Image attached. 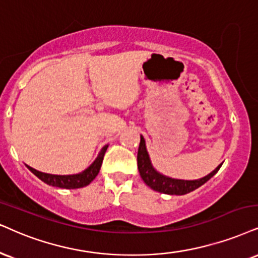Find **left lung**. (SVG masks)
Segmentation results:
<instances>
[{
    "label": "left lung",
    "mask_w": 258,
    "mask_h": 258,
    "mask_svg": "<svg viewBox=\"0 0 258 258\" xmlns=\"http://www.w3.org/2000/svg\"><path fill=\"white\" fill-rule=\"evenodd\" d=\"M220 164L212 171L211 173L207 176L200 178V179L194 180H184V179H176V178H171L164 176L163 173L158 172L157 170L152 165L151 158L146 148V141L144 136L141 135V141H140L139 152H138V167L140 176H141L144 182L147 184L149 187L159 191L161 194H167V195H185V194L194 191V190L203 185L206 182H208L211 178L218 172L219 168L221 167Z\"/></svg>",
    "instance_id": "8db88e82"
}]
</instances>
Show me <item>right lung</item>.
Segmentation results:
<instances>
[{
    "label": "right lung",
    "instance_id": "add662e5",
    "mask_svg": "<svg viewBox=\"0 0 258 258\" xmlns=\"http://www.w3.org/2000/svg\"><path fill=\"white\" fill-rule=\"evenodd\" d=\"M107 147H109V145H105L104 147L101 148V151L99 152V154L95 158L93 163L86 168V170L82 171V172L76 174H50L37 171L36 168L28 166V165H26V166L32 173L36 174L40 180L49 184V185L62 187V189H79V187H84L86 185H88V184L98 176Z\"/></svg>",
    "mask_w": 258,
    "mask_h": 258
}]
</instances>
